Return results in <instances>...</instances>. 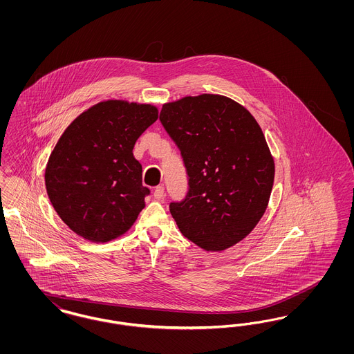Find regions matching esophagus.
I'll list each match as a JSON object with an SVG mask.
<instances>
[{"mask_svg":"<svg viewBox=\"0 0 354 354\" xmlns=\"http://www.w3.org/2000/svg\"><path fill=\"white\" fill-rule=\"evenodd\" d=\"M165 198V187L163 185H158L153 189V199L156 201H162Z\"/></svg>","mask_w":354,"mask_h":354,"instance_id":"1","label":"esophagus"}]
</instances>
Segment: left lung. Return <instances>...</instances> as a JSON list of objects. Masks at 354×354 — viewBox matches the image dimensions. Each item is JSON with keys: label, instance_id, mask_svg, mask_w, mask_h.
<instances>
[{"label": "left lung", "instance_id": "obj_1", "mask_svg": "<svg viewBox=\"0 0 354 354\" xmlns=\"http://www.w3.org/2000/svg\"><path fill=\"white\" fill-rule=\"evenodd\" d=\"M159 120L183 158L188 191L169 203L180 232L205 251H223L264 215L274 163L251 113L223 95L166 103Z\"/></svg>", "mask_w": 354, "mask_h": 354}]
</instances>
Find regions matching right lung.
I'll return each instance as SVG.
<instances>
[{"instance_id":"obj_1","label":"right lung","mask_w":354,"mask_h":354,"mask_svg":"<svg viewBox=\"0 0 354 354\" xmlns=\"http://www.w3.org/2000/svg\"><path fill=\"white\" fill-rule=\"evenodd\" d=\"M156 119L151 104L104 101L74 119L59 138L45 183L54 209L77 235L104 243L134 224L150 189L142 185L133 149Z\"/></svg>"}]
</instances>
